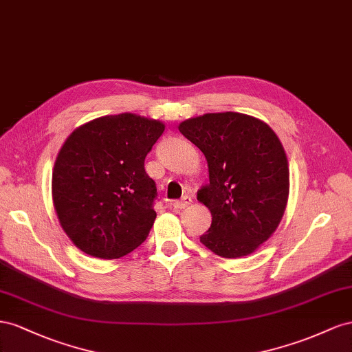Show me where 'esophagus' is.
I'll use <instances>...</instances> for the list:
<instances>
[{
  "mask_svg": "<svg viewBox=\"0 0 352 352\" xmlns=\"http://www.w3.org/2000/svg\"><path fill=\"white\" fill-rule=\"evenodd\" d=\"M190 204H192V196H183L179 200H175L174 202V209H186Z\"/></svg>",
  "mask_w": 352,
  "mask_h": 352,
  "instance_id": "1",
  "label": "esophagus"
}]
</instances>
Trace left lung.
Wrapping results in <instances>:
<instances>
[{
	"label": "left lung",
	"instance_id": "obj_1",
	"mask_svg": "<svg viewBox=\"0 0 352 352\" xmlns=\"http://www.w3.org/2000/svg\"><path fill=\"white\" fill-rule=\"evenodd\" d=\"M208 160L197 192L212 223L200 242L223 258L255 252L276 232L289 196L285 148L265 122L236 112L206 113L178 126Z\"/></svg>",
	"mask_w": 352,
	"mask_h": 352
}]
</instances>
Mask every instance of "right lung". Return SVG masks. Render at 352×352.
<instances>
[{
    "label": "right lung",
    "mask_w": 352,
    "mask_h": 352,
    "mask_svg": "<svg viewBox=\"0 0 352 352\" xmlns=\"http://www.w3.org/2000/svg\"><path fill=\"white\" fill-rule=\"evenodd\" d=\"M164 131L159 120L120 113L67 137L53 169V202L60 226L82 252L115 259L144 242L157 197L144 159Z\"/></svg>",
    "instance_id": "obj_1"
}]
</instances>
